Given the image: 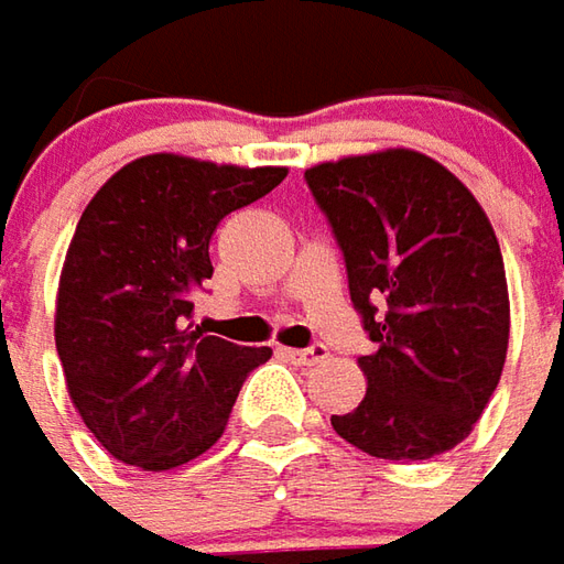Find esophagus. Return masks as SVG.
I'll use <instances>...</instances> for the list:
<instances>
[{"instance_id": "1", "label": "esophagus", "mask_w": 564, "mask_h": 564, "mask_svg": "<svg viewBox=\"0 0 564 564\" xmlns=\"http://www.w3.org/2000/svg\"><path fill=\"white\" fill-rule=\"evenodd\" d=\"M282 350V357L291 362H297V366H316V362H323L328 357V350L323 344H313V347H279Z\"/></svg>"}]
</instances>
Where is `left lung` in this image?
<instances>
[{"label":"left lung","mask_w":564,"mask_h":564,"mask_svg":"<svg viewBox=\"0 0 564 564\" xmlns=\"http://www.w3.org/2000/svg\"><path fill=\"white\" fill-rule=\"evenodd\" d=\"M347 270L372 354L366 397L332 415L379 459H432L466 441L500 384L509 294L500 241L447 167L391 149L304 173Z\"/></svg>","instance_id":"obj_1"}]
</instances>
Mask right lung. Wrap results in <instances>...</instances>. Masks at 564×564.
I'll list each match as a JSON object with an SVG mask.
<instances>
[{
	"mask_svg": "<svg viewBox=\"0 0 564 564\" xmlns=\"http://www.w3.org/2000/svg\"><path fill=\"white\" fill-rule=\"evenodd\" d=\"M285 173L149 154L86 204L62 270L55 347L86 429L120 463L164 471L202 456L248 372L273 357L188 332V319L214 275L220 220Z\"/></svg>",
	"mask_w": 564,
	"mask_h": 564,
	"instance_id": "add662e5",
	"label": "right lung"
}]
</instances>
